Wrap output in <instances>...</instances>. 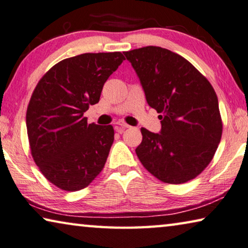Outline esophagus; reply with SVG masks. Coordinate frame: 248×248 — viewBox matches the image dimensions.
<instances>
[{"label": "esophagus", "mask_w": 248, "mask_h": 248, "mask_svg": "<svg viewBox=\"0 0 248 248\" xmlns=\"http://www.w3.org/2000/svg\"><path fill=\"white\" fill-rule=\"evenodd\" d=\"M129 127H131V126H129L128 124L124 123V122H117V123L115 124V128H116V131H117V132H120V133L123 132L125 128H129Z\"/></svg>", "instance_id": "obj_1"}]
</instances>
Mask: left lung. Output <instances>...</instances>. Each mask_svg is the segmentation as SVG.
Returning <instances> with one entry per match:
<instances>
[{"mask_svg":"<svg viewBox=\"0 0 248 248\" xmlns=\"http://www.w3.org/2000/svg\"><path fill=\"white\" fill-rule=\"evenodd\" d=\"M124 55L148 105L161 114L160 133L140 129L143 140L135 152L141 165L166 184L194 179L212 160L222 136L213 87L188 60L165 48L147 46Z\"/></svg>","mask_w":248,"mask_h":248,"instance_id":"1","label":"left lung"}]
</instances>
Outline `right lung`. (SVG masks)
Instances as JSON below:
<instances>
[{"mask_svg":"<svg viewBox=\"0 0 248 248\" xmlns=\"http://www.w3.org/2000/svg\"><path fill=\"white\" fill-rule=\"evenodd\" d=\"M123 60L120 51L63 59L32 92L26 112L31 153L45 178L59 189L78 191L102 171L114 129L88 124L83 114L99 102L105 81Z\"/></svg>","mask_w":248,"mask_h":248,"instance_id":"add662e5","label":"right lung"}]
</instances>
